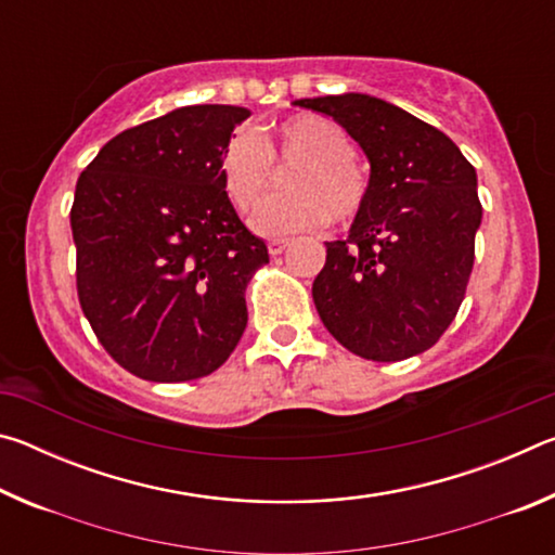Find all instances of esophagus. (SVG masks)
I'll list each match as a JSON object with an SVG mask.
<instances>
[{
	"label": "esophagus",
	"instance_id": "1",
	"mask_svg": "<svg viewBox=\"0 0 555 555\" xmlns=\"http://www.w3.org/2000/svg\"><path fill=\"white\" fill-rule=\"evenodd\" d=\"M288 240H271L269 242V255L271 257H279V255H284V251L288 249Z\"/></svg>",
	"mask_w": 555,
	"mask_h": 555
}]
</instances>
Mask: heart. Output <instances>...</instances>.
Here are the masks:
<instances>
[{"label":"heart","instance_id":"heart-1","mask_svg":"<svg viewBox=\"0 0 555 555\" xmlns=\"http://www.w3.org/2000/svg\"><path fill=\"white\" fill-rule=\"evenodd\" d=\"M276 164H300L288 176V195L267 201L251 218L264 237L321 230L331 220L352 222L367 195V181L354 164L352 137L321 115H298L271 131L240 129L220 154L222 191L237 212L255 210L269 191Z\"/></svg>","mask_w":555,"mask_h":555}]
</instances>
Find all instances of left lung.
<instances>
[{
	"instance_id": "left-lung-1",
	"label": "left lung",
	"mask_w": 555,
	"mask_h": 555,
	"mask_svg": "<svg viewBox=\"0 0 555 555\" xmlns=\"http://www.w3.org/2000/svg\"><path fill=\"white\" fill-rule=\"evenodd\" d=\"M294 105L343 125L372 168L347 240L325 242L318 315L364 360L426 352L453 323L473 274L482 222L473 164L443 131L379 98L345 92Z\"/></svg>"
}]
</instances>
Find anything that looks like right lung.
I'll return each instance as SVG.
<instances>
[{"mask_svg": "<svg viewBox=\"0 0 555 555\" xmlns=\"http://www.w3.org/2000/svg\"><path fill=\"white\" fill-rule=\"evenodd\" d=\"M247 117L234 105L178 107L109 139L78 178L80 308L134 377H208L247 327L244 291L269 249L237 218L218 168Z\"/></svg>", "mask_w": 555, "mask_h": 555, "instance_id": "add662e5", "label": "right lung"}]
</instances>
